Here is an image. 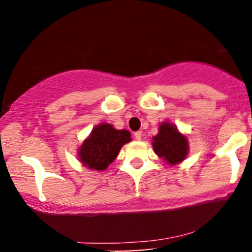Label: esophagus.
<instances>
[{
  "mask_svg": "<svg viewBox=\"0 0 252 252\" xmlns=\"http://www.w3.org/2000/svg\"><path fill=\"white\" fill-rule=\"evenodd\" d=\"M134 136H135L136 140L140 141L141 138H142V131H136V132H134Z\"/></svg>",
  "mask_w": 252,
  "mask_h": 252,
  "instance_id": "1",
  "label": "esophagus"
}]
</instances>
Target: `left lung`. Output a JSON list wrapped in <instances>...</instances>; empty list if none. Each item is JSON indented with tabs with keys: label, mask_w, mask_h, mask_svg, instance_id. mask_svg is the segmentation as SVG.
<instances>
[{
	"label": "left lung",
	"mask_w": 252,
	"mask_h": 252,
	"mask_svg": "<svg viewBox=\"0 0 252 252\" xmlns=\"http://www.w3.org/2000/svg\"><path fill=\"white\" fill-rule=\"evenodd\" d=\"M153 147L156 154L163 158L169 164L181 162L189 153L187 138L169 123L161 124L158 134L154 137Z\"/></svg>",
	"instance_id": "1"
}]
</instances>
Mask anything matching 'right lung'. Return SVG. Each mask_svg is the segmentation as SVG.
<instances>
[{"label": "right lung", "instance_id": "1", "mask_svg": "<svg viewBox=\"0 0 252 252\" xmlns=\"http://www.w3.org/2000/svg\"><path fill=\"white\" fill-rule=\"evenodd\" d=\"M130 132L116 130L111 124L103 123L92 130L79 149V158L90 169L103 170L117 158L123 144L130 142Z\"/></svg>", "mask_w": 252, "mask_h": 252}]
</instances>
